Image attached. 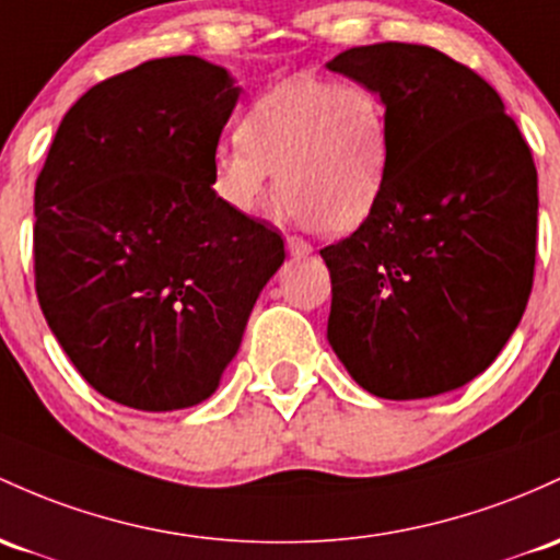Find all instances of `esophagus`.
<instances>
[{"label":"esophagus","mask_w":560,"mask_h":560,"mask_svg":"<svg viewBox=\"0 0 560 560\" xmlns=\"http://www.w3.org/2000/svg\"><path fill=\"white\" fill-rule=\"evenodd\" d=\"M287 252H290L292 257H308L311 252H313V247H311L308 242H305V238L287 236Z\"/></svg>","instance_id":"esophagus-1"}]
</instances>
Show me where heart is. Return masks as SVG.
<instances>
[{"label":"heart","instance_id":"obj_1","mask_svg":"<svg viewBox=\"0 0 560 560\" xmlns=\"http://www.w3.org/2000/svg\"><path fill=\"white\" fill-rule=\"evenodd\" d=\"M236 135L214 153L212 190L242 218L262 210L270 175L281 218L331 236L361 229L383 201L388 108L366 84L290 77L252 103Z\"/></svg>","mask_w":560,"mask_h":560}]
</instances>
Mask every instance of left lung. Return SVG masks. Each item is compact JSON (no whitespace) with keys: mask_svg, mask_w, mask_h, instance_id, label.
<instances>
[{"mask_svg":"<svg viewBox=\"0 0 560 560\" xmlns=\"http://www.w3.org/2000/svg\"><path fill=\"white\" fill-rule=\"evenodd\" d=\"M329 71L388 108V186L322 249L327 340L350 377L390 401L463 388L505 348L532 292L537 170L505 103L425 45L350 47Z\"/></svg>","mask_w":560,"mask_h":560,"instance_id":"left-lung-1","label":"left lung"}]
</instances>
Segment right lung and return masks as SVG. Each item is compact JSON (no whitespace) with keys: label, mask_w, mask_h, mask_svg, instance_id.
Wrapping results in <instances>:
<instances>
[{"label":"right lung","mask_w":560,"mask_h":560,"mask_svg":"<svg viewBox=\"0 0 560 560\" xmlns=\"http://www.w3.org/2000/svg\"><path fill=\"white\" fill-rule=\"evenodd\" d=\"M242 88L196 55L84 92L36 177V298L97 393L140 411L207 401L284 262L266 223L212 190Z\"/></svg>","instance_id":"right-lung-1"}]
</instances>
